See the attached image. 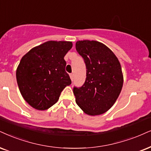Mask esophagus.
<instances>
[{"instance_id":"34e87169","label":"esophagus","mask_w":151,"mask_h":151,"mask_svg":"<svg viewBox=\"0 0 151 151\" xmlns=\"http://www.w3.org/2000/svg\"><path fill=\"white\" fill-rule=\"evenodd\" d=\"M69 76H70V80H71V81H73V78H74V76H73V73H70Z\"/></svg>"}]
</instances>
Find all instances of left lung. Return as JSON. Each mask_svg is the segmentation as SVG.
<instances>
[{"mask_svg": "<svg viewBox=\"0 0 151 151\" xmlns=\"http://www.w3.org/2000/svg\"><path fill=\"white\" fill-rule=\"evenodd\" d=\"M77 52L86 65V80L74 87L76 104L89 115L103 114L113 106L123 85L120 61L112 50L96 40H78Z\"/></svg>", "mask_w": 151, "mask_h": 151, "instance_id": "obj_1", "label": "left lung"}]
</instances>
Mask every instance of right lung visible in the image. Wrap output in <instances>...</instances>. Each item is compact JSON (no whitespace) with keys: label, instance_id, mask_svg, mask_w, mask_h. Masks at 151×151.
Segmentation results:
<instances>
[{"label":"right lung","instance_id":"1","mask_svg":"<svg viewBox=\"0 0 151 151\" xmlns=\"http://www.w3.org/2000/svg\"><path fill=\"white\" fill-rule=\"evenodd\" d=\"M72 46L70 41L50 40L22 57L17 68V82L22 96L31 106L40 111L48 109L71 84L64 58Z\"/></svg>","mask_w":151,"mask_h":151}]
</instances>
